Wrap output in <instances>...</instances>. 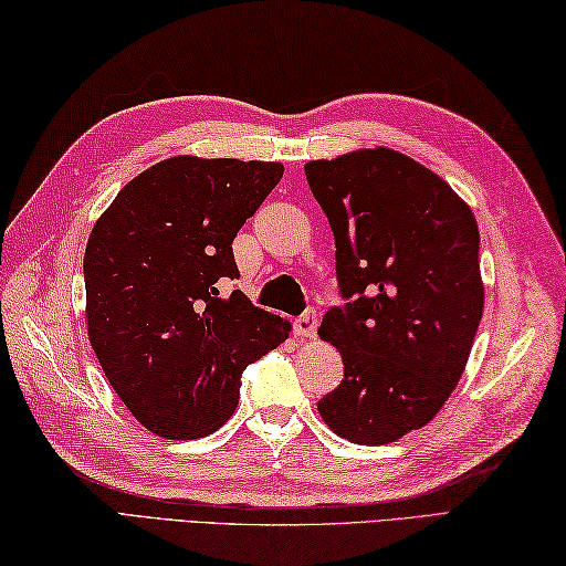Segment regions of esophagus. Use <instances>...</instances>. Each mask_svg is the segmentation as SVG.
Returning a JSON list of instances; mask_svg holds the SVG:
<instances>
[{
	"instance_id": "1",
	"label": "esophagus",
	"mask_w": 566,
	"mask_h": 566,
	"mask_svg": "<svg viewBox=\"0 0 566 566\" xmlns=\"http://www.w3.org/2000/svg\"><path fill=\"white\" fill-rule=\"evenodd\" d=\"M316 328H318V318L316 311H306L304 316H298L294 323V335L302 340H314L316 338Z\"/></svg>"
}]
</instances>
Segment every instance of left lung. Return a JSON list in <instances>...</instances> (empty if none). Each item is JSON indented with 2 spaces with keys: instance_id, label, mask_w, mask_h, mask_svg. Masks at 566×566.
Here are the masks:
<instances>
[{
  "instance_id": "obj_1",
  "label": "left lung",
  "mask_w": 566,
  "mask_h": 566,
  "mask_svg": "<svg viewBox=\"0 0 566 566\" xmlns=\"http://www.w3.org/2000/svg\"><path fill=\"white\" fill-rule=\"evenodd\" d=\"M304 170L347 298L318 328L345 367L318 413L345 440L387 444L430 423L467 367L484 311L476 219L442 177L391 148Z\"/></svg>"
}]
</instances>
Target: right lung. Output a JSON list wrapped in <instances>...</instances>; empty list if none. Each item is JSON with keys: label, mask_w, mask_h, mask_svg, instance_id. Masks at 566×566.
<instances>
[{"label": "right lung", "mask_w": 566, "mask_h": 566, "mask_svg": "<svg viewBox=\"0 0 566 566\" xmlns=\"http://www.w3.org/2000/svg\"><path fill=\"white\" fill-rule=\"evenodd\" d=\"M284 175L282 163L177 155L130 179L84 250L87 333L106 379L143 428L211 436L233 416L243 369L292 323L219 296L233 238Z\"/></svg>", "instance_id": "add662e5"}]
</instances>
